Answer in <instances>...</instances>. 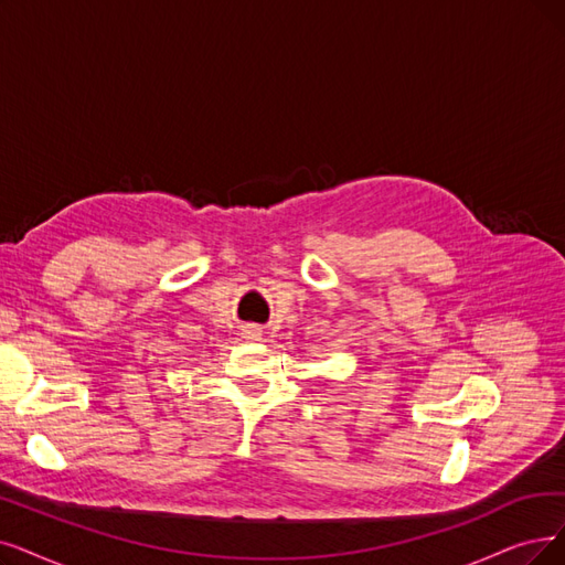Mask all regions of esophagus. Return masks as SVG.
Wrapping results in <instances>:
<instances>
[{"mask_svg": "<svg viewBox=\"0 0 565 565\" xmlns=\"http://www.w3.org/2000/svg\"><path fill=\"white\" fill-rule=\"evenodd\" d=\"M245 335H247V338H253V341H257V338L262 335V329H259V327H255V324H250V327L245 329Z\"/></svg>", "mask_w": 565, "mask_h": 565, "instance_id": "34e87169", "label": "esophagus"}]
</instances>
